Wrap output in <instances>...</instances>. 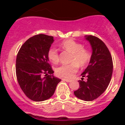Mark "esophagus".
<instances>
[{"label":"esophagus","instance_id":"obj_1","mask_svg":"<svg viewBox=\"0 0 125 125\" xmlns=\"http://www.w3.org/2000/svg\"><path fill=\"white\" fill-rule=\"evenodd\" d=\"M62 80H63V81H65V82H71V80H70V79H67V78H62Z\"/></svg>","mask_w":125,"mask_h":125}]
</instances>
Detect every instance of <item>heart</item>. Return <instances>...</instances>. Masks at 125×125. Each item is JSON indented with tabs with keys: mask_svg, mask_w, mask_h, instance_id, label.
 Here are the masks:
<instances>
[{
	"mask_svg": "<svg viewBox=\"0 0 125 125\" xmlns=\"http://www.w3.org/2000/svg\"><path fill=\"white\" fill-rule=\"evenodd\" d=\"M63 48L72 53L71 62L73 63L68 65H63L56 69V74L59 76L65 78H71L78 69V65L83 67L89 63L91 59V52L89 50L83 49V45L73 40H65L62 43ZM47 56L49 60L53 63H57L59 61L58 52L55 47H52L49 49Z\"/></svg>",
	"mask_w": 125,
	"mask_h": 125,
	"instance_id": "heart-1",
	"label": "heart"
}]
</instances>
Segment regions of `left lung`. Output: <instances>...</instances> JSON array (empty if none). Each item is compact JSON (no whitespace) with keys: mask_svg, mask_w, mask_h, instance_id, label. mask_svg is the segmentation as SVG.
<instances>
[{"mask_svg":"<svg viewBox=\"0 0 125 125\" xmlns=\"http://www.w3.org/2000/svg\"><path fill=\"white\" fill-rule=\"evenodd\" d=\"M92 49L89 65L81 74L80 87L74 91L77 98L85 101H91L101 96L108 86L113 72L112 56L104 42L93 36H85ZM86 76L87 81L83 77Z\"/></svg>","mask_w":125,"mask_h":125,"instance_id":"left-lung-1","label":"left lung"}]
</instances>
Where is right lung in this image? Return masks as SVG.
Masks as SVG:
<instances>
[{"instance_id": "obj_1", "label": "right lung", "mask_w": 125, "mask_h": 125, "mask_svg": "<svg viewBox=\"0 0 125 125\" xmlns=\"http://www.w3.org/2000/svg\"><path fill=\"white\" fill-rule=\"evenodd\" d=\"M54 37L39 34L29 38L21 46L16 59V75L26 97L36 102L53 95L61 79L53 75L47 56ZM45 74V77L42 74Z\"/></svg>"}]
</instances>
